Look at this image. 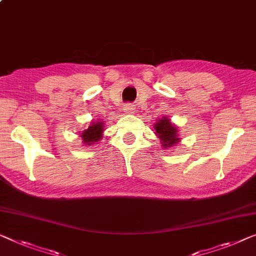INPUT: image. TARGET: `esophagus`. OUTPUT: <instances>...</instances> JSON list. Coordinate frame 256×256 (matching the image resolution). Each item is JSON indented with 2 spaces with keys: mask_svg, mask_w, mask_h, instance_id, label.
Wrapping results in <instances>:
<instances>
[{
  "mask_svg": "<svg viewBox=\"0 0 256 256\" xmlns=\"http://www.w3.org/2000/svg\"><path fill=\"white\" fill-rule=\"evenodd\" d=\"M123 110L126 114H133V112H134V110H136V106L133 104H125Z\"/></svg>",
  "mask_w": 256,
  "mask_h": 256,
  "instance_id": "obj_1",
  "label": "esophagus"
}]
</instances>
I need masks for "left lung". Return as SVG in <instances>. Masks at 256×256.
I'll use <instances>...</instances> for the list:
<instances>
[{
  "label": "left lung",
  "mask_w": 256,
  "mask_h": 256,
  "mask_svg": "<svg viewBox=\"0 0 256 256\" xmlns=\"http://www.w3.org/2000/svg\"><path fill=\"white\" fill-rule=\"evenodd\" d=\"M155 133L161 140V146L166 150L176 146L179 142L178 130L166 117H162L154 124Z\"/></svg>",
  "instance_id": "obj_1"
}]
</instances>
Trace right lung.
Returning <instances> with one entry per match:
<instances>
[{
  "mask_svg": "<svg viewBox=\"0 0 256 256\" xmlns=\"http://www.w3.org/2000/svg\"><path fill=\"white\" fill-rule=\"evenodd\" d=\"M104 131V123L101 120L98 122H92L90 125L86 130H84L82 134V144H85V146L88 147L90 144H94L98 142V140L102 139V133Z\"/></svg>",
  "mask_w": 256,
  "mask_h": 256,
  "instance_id": "right-lung-1",
  "label": "right lung"
}]
</instances>
